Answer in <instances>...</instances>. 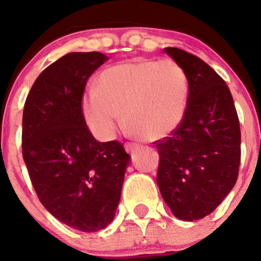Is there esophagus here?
<instances>
[{
    "label": "esophagus",
    "mask_w": 261,
    "mask_h": 261,
    "mask_svg": "<svg viewBox=\"0 0 261 261\" xmlns=\"http://www.w3.org/2000/svg\"><path fill=\"white\" fill-rule=\"evenodd\" d=\"M125 147H126V151L127 152H130V154H133V152H135V151H138L139 149H140V145H139V144H134V143H128V144H126L125 145Z\"/></svg>",
    "instance_id": "34e87169"
}]
</instances>
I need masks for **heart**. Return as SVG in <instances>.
I'll return each instance as SVG.
<instances>
[{"label": "heart", "instance_id": "b5f03b06", "mask_svg": "<svg viewBox=\"0 0 261 261\" xmlns=\"http://www.w3.org/2000/svg\"><path fill=\"white\" fill-rule=\"evenodd\" d=\"M186 70L170 59H140L105 69L82 97V115L101 140H111L123 122L145 140L174 133L188 109Z\"/></svg>", "mask_w": 261, "mask_h": 261}]
</instances>
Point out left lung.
<instances>
[{
    "instance_id": "obj_1",
    "label": "left lung",
    "mask_w": 261,
    "mask_h": 261,
    "mask_svg": "<svg viewBox=\"0 0 261 261\" xmlns=\"http://www.w3.org/2000/svg\"><path fill=\"white\" fill-rule=\"evenodd\" d=\"M164 51L186 70L188 109L179 127L156 144V183L173 215L183 221L206 217L235 186L240 167V122L225 81L196 55Z\"/></svg>"
}]
</instances>
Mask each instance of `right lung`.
Wrapping results in <instances>:
<instances>
[{"mask_svg": "<svg viewBox=\"0 0 261 261\" xmlns=\"http://www.w3.org/2000/svg\"><path fill=\"white\" fill-rule=\"evenodd\" d=\"M109 58L69 53L34 82L22 115V156L41 204L60 222L96 232L114 221L131 158L99 143L82 115L88 78Z\"/></svg>", "mask_w": 261, "mask_h": 261, "instance_id": "1", "label": "right lung"}]
</instances>
